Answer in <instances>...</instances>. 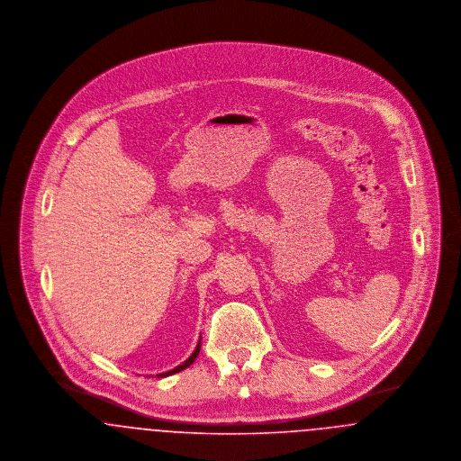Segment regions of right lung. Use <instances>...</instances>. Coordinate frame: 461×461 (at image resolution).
<instances>
[{
  "mask_svg": "<svg viewBox=\"0 0 461 461\" xmlns=\"http://www.w3.org/2000/svg\"><path fill=\"white\" fill-rule=\"evenodd\" d=\"M198 352H200V340H198L197 348H195V351L192 352V356L183 363V365H179V366H176L173 368L171 372L160 373V375H157V376H160V378H164V376H169V375H175V373L181 372V370H185V368H188L194 361H195V357L198 356Z\"/></svg>",
  "mask_w": 461,
  "mask_h": 461,
  "instance_id": "1",
  "label": "right lung"
}]
</instances>
